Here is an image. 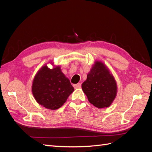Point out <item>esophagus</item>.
Returning a JSON list of instances; mask_svg holds the SVG:
<instances>
[{
	"label": "esophagus",
	"instance_id": "obj_1",
	"mask_svg": "<svg viewBox=\"0 0 152 152\" xmlns=\"http://www.w3.org/2000/svg\"><path fill=\"white\" fill-rule=\"evenodd\" d=\"M73 87H74V88H75V89L80 88V87H81V84L80 83H78L77 84H74V85H73Z\"/></svg>",
	"mask_w": 152,
	"mask_h": 152
}]
</instances>
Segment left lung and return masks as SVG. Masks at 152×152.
Instances as JSON below:
<instances>
[{
	"instance_id": "8db88e82",
	"label": "left lung",
	"mask_w": 152,
	"mask_h": 152,
	"mask_svg": "<svg viewBox=\"0 0 152 152\" xmlns=\"http://www.w3.org/2000/svg\"><path fill=\"white\" fill-rule=\"evenodd\" d=\"M82 89L89 102L98 108L109 107L117 94V82L109 68L101 61H95Z\"/></svg>"
}]
</instances>
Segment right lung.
Here are the masks:
<instances>
[{
    "label": "right lung",
    "mask_w": 152,
    "mask_h": 152,
    "mask_svg": "<svg viewBox=\"0 0 152 152\" xmlns=\"http://www.w3.org/2000/svg\"><path fill=\"white\" fill-rule=\"evenodd\" d=\"M50 63L54 65L53 61ZM47 65L41 67L35 75L32 94L39 104L49 110H57L66 102L74 88L60 66L53 65L50 69Z\"/></svg>",
    "instance_id": "obj_1"
}]
</instances>
